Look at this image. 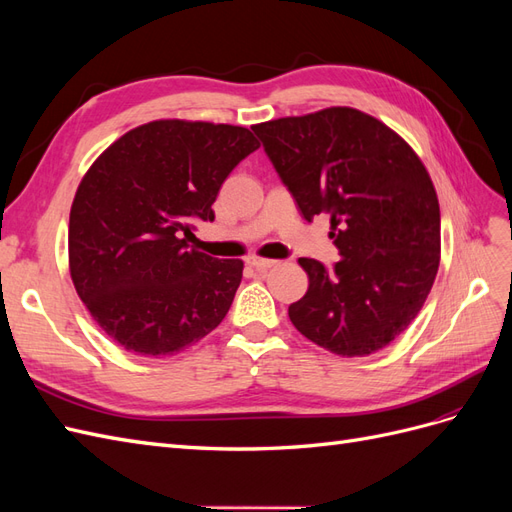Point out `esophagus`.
Here are the masks:
<instances>
[{"label": "esophagus", "instance_id": "34e87169", "mask_svg": "<svg viewBox=\"0 0 512 512\" xmlns=\"http://www.w3.org/2000/svg\"><path fill=\"white\" fill-rule=\"evenodd\" d=\"M247 265L254 267L256 271H267V269H271V267H275V265H277V260L262 258V256L252 254V256H247Z\"/></svg>", "mask_w": 512, "mask_h": 512}]
</instances>
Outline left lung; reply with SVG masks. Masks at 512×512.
Segmentation results:
<instances>
[{
  "instance_id": "left-lung-1",
  "label": "left lung",
  "mask_w": 512,
  "mask_h": 512,
  "mask_svg": "<svg viewBox=\"0 0 512 512\" xmlns=\"http://www.w3.org/2000/svg\"><path fill=\"white\" fill-rule=\"evenodd\" d=\"M305 220L327 213L342 260L299 258L305 297L288 307L301 335L337 356L389 346L421 312L440 265V205L416 151L359 108L329 106L256 123Z\"/></svg>"
}]
</instances>
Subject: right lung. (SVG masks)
Wrapping results in <instances>:
<instances>
[{"mask_svg": "<svg viewBox=\"0 0 512 512\" xmlns=\"http://www.w3.org/2000/svg\"><path fill=\"white\" fill-rule=\"evenodd\" d=\"M260 143L243 126L158 119L89 166L70 209L72 284L100 329L141 356L194 346L228 314L243 260L188 247L224 179Z\"/></svg>", "mask_w": 512, "mask_h": 512, "instance_id": "obj_1", "label": "right lung"}]
</instances>
